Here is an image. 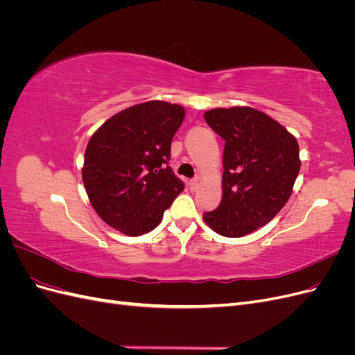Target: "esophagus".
I'll return each instance as SVG.
<instances>
[{
  "instance_id": "obj_1",
  "label": "esophagus",
  "mask_w": 355,
  "mask_h": 355,
  "mask_svg": "<svg viewBox=\"0 0 355 355\" xmlns=\"http://www.w3.org/2000/svg\"><path fill=\"white\" fill-rule=\"evenodd\" d=\"M198 185H200V178H194V179H192V180L189 182V188H191L192 191H196V189L198 188Z\"/></svg>"
}]
</instances>
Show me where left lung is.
Here are the masks:
<instances>
[{"label":"left lung","instance_id":"left-lung-1","mask_svg":"<svg viewBox=\"0 0 355 355\" xmlns=\"http://www.w3.org/2000/svg\"><path fill=\"white\" fill-rule=\"evenodd\" d=\"M204 120L225 148L222 201L202 219L223 237H243L284 207L299 175V145L270 115L247 106L211 110Z\"/></svg>","mask_w":355,"mask_h":355}]
</instances>
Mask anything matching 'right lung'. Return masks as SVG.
<instances>
[{"label":"right lung","instance_id":"1","mask_svg":"<svg viewBox=\"0 0 355 355\" xmlns=\"http://www.w3.org/2000/svg\"><path fill=\"white\" fill-rule=\"evenodd\" d=\"M185 111L151 101L105 121L84 154L83 182L102 220L125 235L153 231L185 188L168 166Z\"/></svg>","mask_w":355,"mask_h":355}]
</instances>
